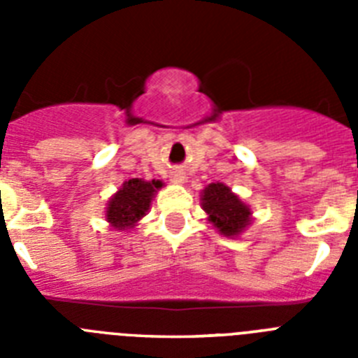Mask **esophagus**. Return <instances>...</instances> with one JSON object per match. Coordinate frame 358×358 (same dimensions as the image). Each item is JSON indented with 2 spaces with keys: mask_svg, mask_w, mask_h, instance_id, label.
<instances>
[{
  "mask_svg": "<svg viewBox=\"0 0 358 358\" xmlns=\"http://www.w3.org/2000/svg\"><path fill=\"white\" fill-rule=\"evenodd\" d=\"M170 181L173 182V185H182V182L186 181V176L182 170H173L172 173H170Z\"/></svg>",
  "mask_w": 358,
  "mask_h": 358,
  "instance_id": "obj_1",
  "label": "esophagus"
}]
</instances>
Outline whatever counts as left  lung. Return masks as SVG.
I'll return each instance as SVG.
<instances>
[{
    "label": "left lung",
    "mask_w": 358,
    "mask_h": 358,
    "mask_svg": "<svg viewBox=\"0 0 358 358\" xmlns=\"http://www.w3.org/2000/svg\"><path fill=\"white\" fill-rule=\"evenodd\" d=\"M201 208L215 229L227 238H236L252 222V211L224 182H211L201 192Z\"/></svg>",
    "instance_id": "obj_1"
}]
</instances>
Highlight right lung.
Segmentation results:
<instances>
[{
    "mask_svg": "<svg viewBox=\"0 0 358 358\" xmlns=\"http://www.w3.org/2000/svg\"><path fill=\"white\" fill-rule=\"evenodd\" d=\"M163 186L161 181H145V179H129L122 188L107 201L106 220L115 231H129L140 224L148 213L150 204L156 197L157 189Z\"/></svg>",
    "mask_w": 358,
    "mask_h": 358,
    "instance_id": "right-lung-1",
    "label": "right lung"
}]
</instances>
